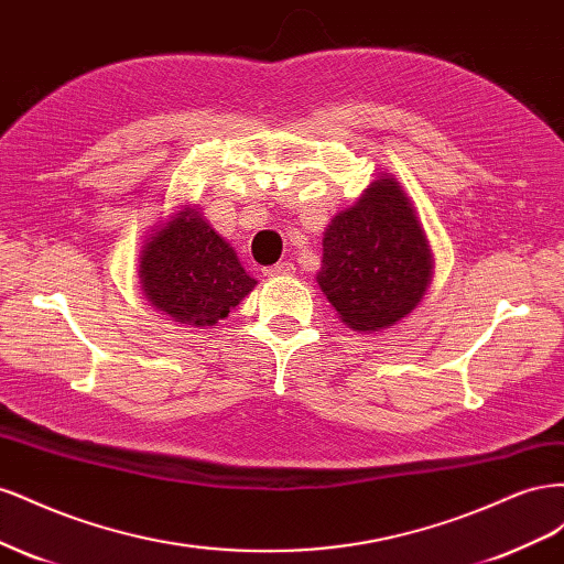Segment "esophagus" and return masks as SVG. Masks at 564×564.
Here are the masks:
<instances>
[{"mask_svg": "<svg viewBox=\"0 0 564 564\" xmlns=\"http://www.w3.org/2000/svg\"><path fill=\"white\" fill-rule=\"evenodd\" d=\"M263 275H268V278H286V275H294V263L280 261V263H275V265H268V268L263 270Z\"/></svg>", "mask_w": 564, "mask_h": 564, "instance_id": "esophagus-1", "label": "esophagus"}]
</instances>
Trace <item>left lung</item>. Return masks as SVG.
<instances>
[{"instance_id":"8db88e82","label":"left lung","mask_w":564,"mask_h":564,"mask_svg":"<svg viewBox=\"0 0 564 564\" xmlns=\"http://www.w3.org/2000/svg\"><path fill=\"white\" fill-rule=\"evenodd\" d=\"M317 284L348 327L379 332L414 311L433 256L412 204L392 178L334 216L322 240Z\"/></svg>"}]
</instances>
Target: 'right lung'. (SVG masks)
<instances>
[{
  "label": "right lung",
  "instance_id": "obj_1",
  "mask_svg": "<svg viewBox=\"0 0 564 564\" xmlns=\"http://www.w3.org/2000/svg\"><path fill=\"white\" fill-rule=\"evenodd\" d=\"M141 284L155 308L176 322L212 327L256 284L230 245L195 209L160 228L141 253Z\"/></svg>",
  "mask_w": 564,
  "mask_h": 564
}]
</instances>
